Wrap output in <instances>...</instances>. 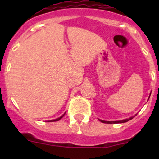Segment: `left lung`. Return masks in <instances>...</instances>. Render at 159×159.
<instances>
[{"label": "left lung", "instance_id": "obj_1", "mask_svg": "<svg viewBox=\"0 0 159 159\" xmlns=\"http://www.w3.org/2000/svg\"><path fill=\"white\" fill-rule=\"evenodd\" d=\"M150 95H151V93L150 94H149V97L148 98V101L149 99V98H150ZM134 116H131V118H126V119H123V120H121V121H104V120H101L99 119V121H102V123H106V124H118V123H125V122H127V121H129V120L132 119L133 118H134Z\"/></svg>", "mask_w": 159, "mask_h": 159}]
</instances>
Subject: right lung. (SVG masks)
<instances>
[{
    "instance_id": "add662e5",
    "label": "right lung",
    "mask_w": 159,
    "mask_h": 159,
    "mask_svg": "<svg viewBox=\"0 0 159 159\" xmlns=\"http://www.w3.org/2000/svg\"><path fill=\"white\" fill-rule=\"evenodd\" d=\"M65 115V113L63 115H61V117H59V118H56V119H54V120H51V121H59V120H60L61 118H63V117H64V115Z\"/></svg>"
}]
</instances>
